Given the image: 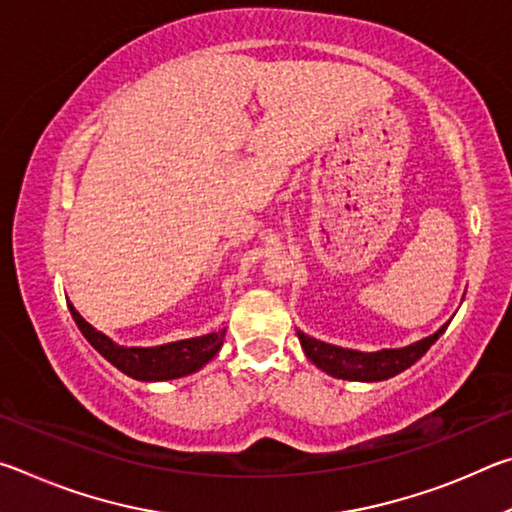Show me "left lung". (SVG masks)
Masks as SVG:
<instances>
[{"mask_svg":"<svg viewBox=\"0 0 512 512\" xmlns=\"http://www.w3.org/2000/svg\"><path fill=\"white\" fill-rule=\"evenodd\" d=\"M452 323V318L433 332L427 339H420L404 348H391V350H377V352H361L350 348H339V345L318 341L314 336H307L298 329V339L302 350H305L307 359L314 363L327 375L336 379H348V381H384L395 375H400L406 368H411L422 354H427L433 343L440 339V334L445 332L447 325Z\"/></svg>","mask_w":512,"mask_h":512,"instance_id":"obj_1","label":"left lung"}]
</instances>
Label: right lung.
Returning a JSON list of instances; mask_svg holds the SVG:
<instances>
[{
  "label": "right lung",
  "instance_id": "add662e5",
  "mask_svg": "<svg viewBox=\"0 0 512 512\" xmlns=\"http://www.w3.org/2000/svg\"><path fill=\"white\" fill-rule=\"evenodd\" d=\"M67 305L76 325H79L92 348L103 359H108L117 370L124 372V375L140 381H167L192 375V372L201 370L205 363H210L219 354L225 339V327H221L216 332L194 336V339L153 345V348H128V345H119L110 336L94 329L76 311L72 302H67Z\"/></svg>",
  "mask_w": 512,
  "mask_h": 512
}]
</instances>
